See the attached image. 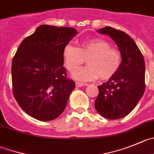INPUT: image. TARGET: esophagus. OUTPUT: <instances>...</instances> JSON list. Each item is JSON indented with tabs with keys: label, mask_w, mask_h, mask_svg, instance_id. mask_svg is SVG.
Listing matches in <instances>:
<instances>
[{
	"label": "esophagus",
	"mask_w": 154,
	"mask_h": 154,
	"mask_svg": "<svg viewBox=\"0 0 154 154\" xmlns=\"http://www.w3.org/2000/svg\"><path fill=\"white\" fill-rule=\"evenodd\" d=\"M75 85L76 87H78V88H81L82 87V86H86L88 85L87 83H82V82H75Z\"/></svg>",
	"instance_id": "1"
}]
</instances>
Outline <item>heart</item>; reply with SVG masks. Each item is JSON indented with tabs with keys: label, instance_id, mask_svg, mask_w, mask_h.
<instances>
[{
	"label": "heart",
	"instance_id": "b5f03b06",
	"mask_svg": "<svg viewBox=\"0 0 154 154\" xmlns=\"http://www.w3.org/2000/svg\"><path fill=\"white\" fill-rule=\"evenodd\" d=\"M63 56L66 67L71 72L87 59L88 66L72 74L73 78L79 81H91L99 77L109 79L116 74L122 62L121 52L112 48L107 41L99 38L82 42L79 48L68 44L64 47Z\"/></svg>",
	"mask_w": 154,
	"mask_h": 154
}]
</instances>
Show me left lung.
Wrapping results in <instances>:
<instances>
[{
	"label": "left lung",
	"instance_id": "8db88e82",
	"mask_svg": "<svg viewBox=\"0 0 154 154\" xmlns=\"http://www.w3.org/2000/svg\"><path fill=\"white\" fill-rule=\"evenodd\" d=\"M115 42L122 54V62L116 74L98 86L94 102L96 110L109 119H119L129 114L145 91V63L138 47L128 35L112 27L98 29Z\"/></svg>",
	"mask_w": 154,
	"mask_h": 154
}]
</instances>
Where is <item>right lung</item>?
<instances>
[{
  "label": "right lung",
  "instance_id": "obj_1",
  "mask_svg": "<svg viewBox=\"0 0 154 154\" xmlns=\"http://www.w3.org/2000/svg\"><path fill=\"white\" fill-rule=\"evenodd\" d=\"M77 33L73 28L42 25L17 49L11 69L14 97L36 119L57 118L75 88L66 78L63 52Z\"/></svg>",
  "mask_w": 154,
  "mask_h": 154
}]
</instances>
